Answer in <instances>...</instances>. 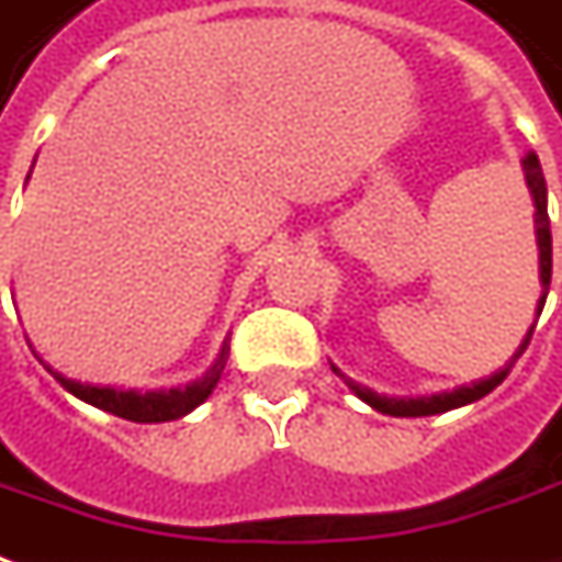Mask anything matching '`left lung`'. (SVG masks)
Returning a JSON list of instances; mask_svg holds the SVG:
<instances>
[{"mask_svg": "<svg viewBox=\"0 0 562 562\" xmlns=\"http://www.w3.org/2000/svg\"><path fill=\"white\" fill-rule=\"evenodd\" d=\"M522 172H526V184H529V194H532V203H536V237H538V278H541V296H538V312L541 315V308H544V300H548V288H551V220H548V184H544V172H541V164H538L536 150H529L526 157H522ZM532 330L536 325L526 330V337L517 346V352H514V359L507 361L501 371H495L492 378L476 380V383H470V386H458V390H451V393H436V395H417V398H395V395H380L374 390H368V386H361L356 380H349L342 374L337 364H330L334 368V374L342 378V383L352 390V393L359 395L361 402H368L374 412L380 414H393V417H430V414H442L451 412V408H461V405H470V402H476V398H483L488 395L498 383H504V378L510 374V368H514V361L526 352V346L532 340Z\"/></svg>", "mask_w": 562, "mask_h": 562, "instance_id": "obj_1", "label": "left lung"}]
</instances>
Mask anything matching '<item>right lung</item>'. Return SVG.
I'll return each mask as SVG.
<instances>
[{
    "label": "right lung",
    "instance_id": "right-lung-1",
    "mask_svg": "<svg viewBox=\"0 0 562 562\" xmlns=\"http://www.w3.org/2000/svg\"><path fill=\"white\" fill-rule=\"evenodd\" d=\"M228 361V340L222 342L220 359L210 364V371L201 380L188 383V386H176V390H148V393H138V390H116V386H95V383H79L58 374L55 368H48L55 380L61 383L67 393H74L82 402L95 405L101 412L132 420V424H164V420H176L184 417L188 412H194L201 402H206V395L216 390V383L222 378V368Z\"/></svg>",
    "mask_w": 562,
    "mask_h": 562
}]
</instances>
